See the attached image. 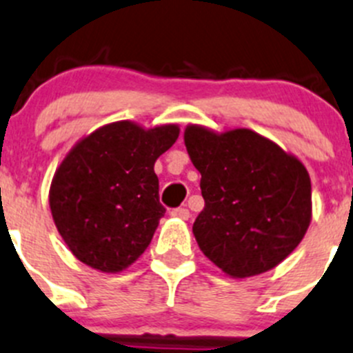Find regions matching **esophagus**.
<instances>
[{
    "instance_id": "34e87169",
    "label": "esophagus",
    "mask_w": 353,
    "mask_h": 353,
    "mask_svg": "<svg viewBox=\"0 0 353 353\" xmlns=\"http://www.w3.org/2000/svg\"><path fill=\"white\" fill-rule=\"evenodd\" d=\"M170 216L177 217V219H183V221H186L188 217H190V210L183 209V207H179V209H174L172 212H170Z\"/></svg>"
}]
</instances>
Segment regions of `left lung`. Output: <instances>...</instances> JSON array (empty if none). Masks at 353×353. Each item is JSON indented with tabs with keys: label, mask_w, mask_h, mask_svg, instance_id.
Wrapping results in <instances>:
<instances>
[{
	"label": "left lung",
	"mask_w": 353,
	"mask_h": 353,
	"mask_svg": "<svg viewBox=\"0 0 353 353\" xmlns=\"http://www.w3.org/2000/svg\"><path fill=\"white\" fill-rule=\"evenodd\" d=\"M205 207L193 223L200 251L233 279L281 265L312 221V183L303 161L251 128H184Z\"/></svg>",
	"instance_id": "8db88e82"
}]
</instances>
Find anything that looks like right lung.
<instances>
[{
	"label": "right lung",
	"instance_id": "right-lung-1",
	"mask_svg": "<svg viewBox=\"0 0 353 353\" xmlns=\"http://www.w3.org/2000/svg\"><path fill=\"white\" fill-rule=\"evenodd\" d=\"M177 137L176 123L144 128L121 120L95 128L69 150L48 203L74 258L102 273L123 272L139 259L165 214L154 161Z\"/></svg>",
	"mask_w": 353,
	"mask_h": 353
}]
</instances>
